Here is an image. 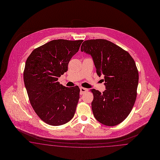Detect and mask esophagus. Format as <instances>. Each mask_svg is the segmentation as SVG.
Here are the masks:
<instances>
[{
    "instance_id": "esophagus-1",
    "label": "esophagus",
    "mask_w": 160,
    "mask_h": 160,
    "mask_svg": "<svg viewBox=\"0 0 160 160\" xmlns=\"http://www.w3.org/2000/svg\"><path fill=\"white\" fill-rule=\"evenodd\" d=\"M80 94L82 95V94H83V93H85V92H87V91H88V89L85 88H83V87H80Z\"/></svg>"
}]
</instances>
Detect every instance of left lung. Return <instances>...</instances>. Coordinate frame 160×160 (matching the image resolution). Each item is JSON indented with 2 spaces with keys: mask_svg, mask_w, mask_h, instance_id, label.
<instances>
[{
  "mask_svg": "<svg viewBox=\"0 0 160 160\" xmlns=\"http://www.w3.org/2000/svg\"><path fill=\"white\" fill-rule=\"evenodd\" d=\"M81 52L90 54L97 74L104 76L106 90L101 93L91 89V103L95 118L113 126L120 124L130 113L137 96L139 73L131 56L104 39L85 40Z\"/></svg>",
  "mask_w": 160,
  "mask_h": 160,
  "instance_id": "8db88e82",
  "label": "left lung"
}]
</instances>
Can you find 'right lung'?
Returning a JSON list of instances; mask_svg holds the SVG:
<instances>
[{
	"instance_id": "1",
	"label": "right lung",
	"mask_w": 160,
	"mask_h": 160,
	"mask_svg": "<svg viewBox=\"0 0 160 160\" xmlns=\"http://www.w3.org/2000/svg\"><path fill=\"white\" fill-rule=\"evenodd\" d=\"M83 41L52 40L34 50L26 60L23 77L29 99L37 115L47 124H65L74 116L80 88L65 87L58 80L68 71Z\"/></svg>"
}]
</instances>
